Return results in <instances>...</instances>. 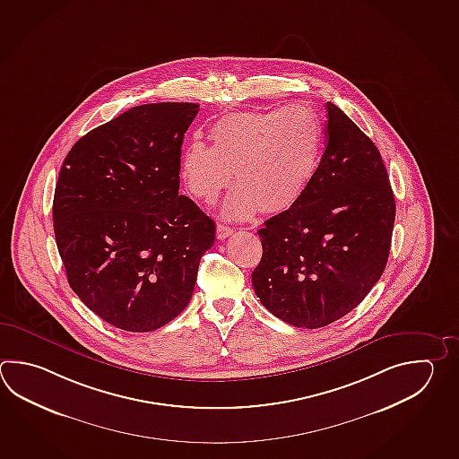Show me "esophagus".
<instances>
[{
  "label": "esophagus",
  "mask_w": 459,
  "mask_h": 459,
  "mask_svg": "<svg viewBox=\"0 0 459 459\" xmlns=\"http://www.w3.org/2000/svg\"><path fill=\"white\" fill-rule=\"evenodd\" d=\"M234 234V227L225 224H217V238L225 240L229 235Z\"/></svg>",
  "instance_id": "obj_1"
}]
</instances>
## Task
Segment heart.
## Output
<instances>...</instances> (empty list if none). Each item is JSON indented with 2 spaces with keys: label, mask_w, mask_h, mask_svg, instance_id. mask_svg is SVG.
Wrapping results in <instances>:
<instances>
[{
  "label": "heart",
  "mask_w": 459,
  "mask_h": 459,
  "mask_svg": "<svg viewBox=\"0 0 459 459\" xmlns=\"http://www.w3.org/2000/svg\"><path fill=\"white\" fill-rule=\"evenodd\" d=\"M212 147L187 143L179 155V178L191 196L211 203L235 181L222 206L232 219L258 209L280 214L296 206L316 177L324 127L306 104L222 116L209 131Z\"/></svg>",
  "instance_id": "heart-1"
}]
</instances>
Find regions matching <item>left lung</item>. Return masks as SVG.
Segmentation results:
<instances>
[{
  "label": "left lung",
  "mask_w": 459,
  "mask_h": 459,
  "mask_svg": "<svg viewBox=\"0 0 459 459\" xmlns=\"http://www.w3.org/2000/svg\"><path fill=\"white\" fill-rule=\"evenodd\" d=\"M327 147L296 206L258 230L256 298L294 327L343 317L381 278L391 250L395 201L381 153L340 108L327 103Z\"/></svg>",
  "instance_id": "8db88e82"
}]
</instances>
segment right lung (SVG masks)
I'll return each mask as SVG.
<instances>
[{"mask_svg":"<svg viewBox=\"0 0 459 459\" xmlns=\"http://www.w3.org/2000/svg\"><path fill=\"white\" fill-rule=\"evenodd\" d=\"M199 104L135 106L68 152L54 232L70 288L114 327L152 332L193 296L214 221L178 195L179 155Z\"/></svg>","mask_w":459,"mask_h":459,"instance_id":"add662e5","label":"right lung"}]
</instances>
